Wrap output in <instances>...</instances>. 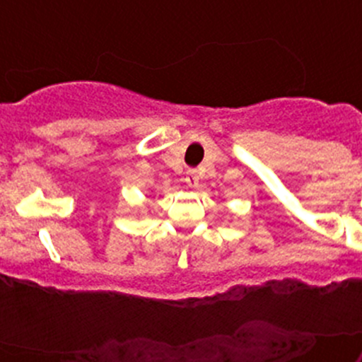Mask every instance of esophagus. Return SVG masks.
Wrapping results in <instances>:
<instances>
[{
	"instance_id": "obj_1",
	"label": "esophagus",
	"mask_w": 362,
	"mask_h": 362,
	"mask_svg": "<svg viewBox=\"0 0 362 362\" xmlns=\"http://www.w3.org/2000/svg\"><path fill=\"white\" fill-rule=\"evenodd\" d=\"M185 184H187L189 187H197V185H199V173H197L196 170H189L187 175H185Z\"/></svg>"
}]
</instances>
